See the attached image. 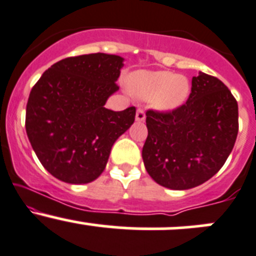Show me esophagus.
Here are the masks:
<instances>
[{
    "label": "esophagus",
    "mask_w": 256,
    "mask_h": 256,
    "mask_svg": "<svg viewBox=\"0 0 256 256\" xmlns=\"http://www.w3.org/2000/svg\"><path fill=\"white\" fill-rule=\"evenodd\" d=\"M146 119V114H144V110L142 109V108H138L136 112V120L138 121V122H142V121H144Z\"/></svg>",
    "instance_id": "obj_1"
}]
</instances>
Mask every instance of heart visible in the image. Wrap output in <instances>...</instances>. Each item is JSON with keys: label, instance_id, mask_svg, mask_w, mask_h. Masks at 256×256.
<instances>
[{"label": "heart", "instance_id": "heart-1", "mask_svg": "<svg viewBox=\"0 0 256 256\" xmlns=\"http://www.w3.org/2000/svg\"><path fill=\"white\" fill-rule=\"evenodd\" d=\"M132 92L144 99H153L157 108L176 109L189 96V82L172 72H140L132 78Z\"/></svg>", "mask_w": 256, "mask_h": 256}]
</instances>
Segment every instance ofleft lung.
<instances>
[{
    "instance_id": "1",
    "label": "left lung",
    "mask_w": 256,
    "mask_h": 256,
    "mask_svg": "<svg viewBox=\"0 0 256 256\" xmlns=\"http://www.w3.org/2000/svg\"><path fill=\"white\" fill-rule=\"evenodd\" d=\"M148 136L142 158L150 178L164 188L201 185L223 166L238 135V103L217 77L198 72L182 106L146 112Z\"/></svg>"
}]
</instances>
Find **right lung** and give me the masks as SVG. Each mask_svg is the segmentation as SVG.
<instances>
[{"label": "right lung", "instance_id": "add662e5", "mask_svg": "<svg viewBox=\"0 0 256 256\" xmlns=\"http://www.w3.org/2000/svg\"><path fill=\"white\" fill-rule=\"evenodd\" d=\"M122 58L96 52L54 64L32 88L26 130L40 163L70 184L93 182L106 169L110 150L135 121L136 108L106 109L119 90Z\"/></svg>", "mask_w": 256, "mask_h": 256}]
</instances>
